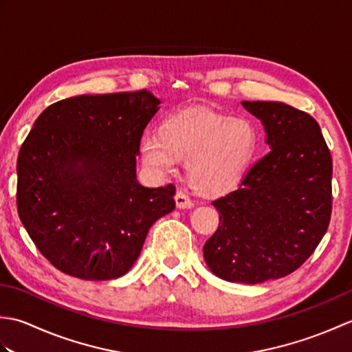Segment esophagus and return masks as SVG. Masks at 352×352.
Segmentation results:
<instances>
[{
  "label": "esophagus",
  "mask_w": 352,
  "mask_h": 352,
  "mask_svg": "<svg viewBox=\"0 0 352 352\" xmlns=\"http://www.w3.org/2000/svg\"><path fill=\"white\" fill-rule=\"evenodd\" d=\"M175 203H177V207H180V208H190V207H193L192 198L184 190H178L175 193Z\"/></svg>",
  "instance_id": "esophagus-1"
}]
</instances>
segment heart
<instances>
[{"mask_svg": "<svg viewBox=\"0 0 352 352\" xmlns=\"http://www.w3.org/2000/svg\"><path fill=\"white\" fill-rule=\"evenodd\" d=\"M258 145V129L246 116H228L206 107L178 111L160 133H146L140 154L148 169L170 174L186 159L190 183L208 195L233 189L248 169Z\"/></svg>", "mask_w": 352, "mask_h": 352, "instance_id": "obj_1", "label": "heart"}]
</instances>
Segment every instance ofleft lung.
Returning <instances> with one entry per match:
<instances>
[{"label": "left lung", "mask_w": 352, "mask_h": 352, "mask_svg": "<svg viewBox=\"0 0 352 352\" xmlns=\"http://www.w3.org/2000/svg\"><path fill=\"white\" fill-rule=\"evenodd\" d=\"M271 146L237 189L213 201L219 226L204 243L210 271L257 284L296 271L327 233L333 160L316 119L284 102L242 101Z\"/></svg>", "instance_id": "obj_1"}]
</instances>
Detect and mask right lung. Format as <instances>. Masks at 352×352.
<instances>
[{
  "mask_svg": "<svg viewBox=\"0 0 352 352\" xmlns=\"http://www.w3.org/2000/svg\"><path fill=\"white\" fill-rule=\"evenodd\" d=\"M160 101L136 92L80 95L36 119L21 145L19 219L58 271L111 280L130 271L149 227L175 208V186L149 189L136 178L145 126Z\"/></svg>",
  "mask_w": 352,
  "mask_h": 352,
  "instance_id": "right-lung-1",
  "label": "right lung"
}]
</instances>
